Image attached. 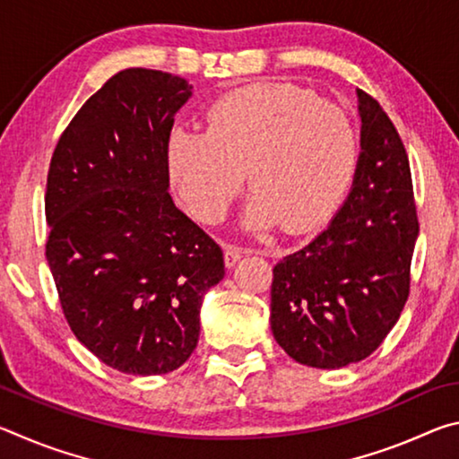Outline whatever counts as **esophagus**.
<instances>
[{
	"instance_id": "obj_1",
	"label": "esophagus",
	"mask_w": 459,
	"mask_h": 459,
	"mask_svg": "<svg viewBox=\"0 0 459 459\" xmlns=\"http://www.w3.org/2000/svg\"><path fill=\"white\" fill-rule=\"evenodd\" d=\"M243 255H245V248L243 247L224 245V265L235 267L237 263L240 261V257H243Z\"/></svg>"
}]
</instances>
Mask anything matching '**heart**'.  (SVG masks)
<instances>
[{
	"mask_svg": "<svg viewBox=\"0 0 459 459\" xmlns=\"http://www.w3.org/2000/svg\"><path fill=\"white\" fill-rule=\"evenodd\" d=\"M206 131L178 126L166 145L168 174L186 208L219 222L247 180L243 224L314 229L351 184L359 137L342 108L293 84H251L208 108Z\"/></svg>",
	"mask_w": 459,
	"mask_h": 459,
	"instance_id": "heart-1",
	"label": "heart"
}]
</instances>
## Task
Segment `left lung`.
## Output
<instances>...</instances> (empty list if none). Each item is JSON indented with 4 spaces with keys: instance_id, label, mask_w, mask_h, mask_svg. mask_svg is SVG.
Instances as JSON below:
<instances>
[{
    "instance_id": "1",
    "label": "left lung",
    "mask_w": 459,
    "mask_h": 459,
    "mask_svg": "<svg viewBox=\"0 0 459 459\" xmlns=\"http://www.w3.org/2000/svg\"><path fill=\"white\" fill-rule=\"evenodd\" d=\"M359 95L352 188L312 243L273 267L271 330L295 362L342 368L370 356L409 298L419 235L409 158L375 99Z\"/></svg>"
}]
</instances>
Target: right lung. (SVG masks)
Segmentation results:
<instances>
[{
	"mask_svg": "<svg viewBox=\"0 0 459 459\" xmlns=\"http://www.w3.org/2000/svg\"><path fill=\"white\" fill-rule=\"evenodd\" d=\"M192 97L150 68L111 76L60 135L46 184V259L74 336L127 375L190 359L221 247L169 196L166 145Z\"/></svg>",
	"mask_w": 459,
	"mask_h": 459,
	"instance_id": "add662e5",
	"label": "right lung"
}]
</instances>
